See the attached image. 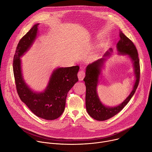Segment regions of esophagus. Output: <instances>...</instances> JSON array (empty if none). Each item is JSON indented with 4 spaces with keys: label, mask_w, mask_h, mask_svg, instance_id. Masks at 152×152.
<instances>
[{
    "label": "esophagus",
    "mask_w": 152,
    "mask_h": 152,
    "mask_svg": "<svg viewBox=\"0 0 152 152\" xmlns=\"http://www.w3.org/2000/svg\"><path fill=\"white\" fill-rule=\"evenodd\" d=\"M85 73L84 71L80 70L78 72V74H77V76H78V78H79V80H82L83 77H85Z\"/></svg>",
    "instance_id": "1"
}]
</instances>
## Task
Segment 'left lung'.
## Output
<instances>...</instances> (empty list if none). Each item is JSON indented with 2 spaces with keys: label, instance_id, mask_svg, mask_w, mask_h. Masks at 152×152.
Masks as SVG:
<instances>
[{
  "label": "left lung",
  "instance_id": "1",
  "mask_svg": "<svg viewBox=\"0 0 152 152\" xmlns=\"http://www.w3.org/2000/svg\"><path fill=\"white\" fill-rule=\"evenodd\" d=\"M120 39L117 45V50L119 53L128 55L133 61L136 80L132 92L123 103L115 107L105 106L100 101L96 90L101 67L105 59L102 58L90 64L86 67V75L83 79L86 86L85 104L88 114L96 120H106L121 111L134 96L140 82V66L137 49L134 42L121 31L120 33ZM111 52L112 49H110L109 51H107L104 53V56H109Z\"/></svg>",
  "mask_w": 152,
  "mask_h": 152
}]
</instances>
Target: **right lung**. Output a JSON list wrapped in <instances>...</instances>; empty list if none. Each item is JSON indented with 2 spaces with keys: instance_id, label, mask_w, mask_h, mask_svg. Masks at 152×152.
Wrapping results in <instances>:
<instances>
[{
  "instance_id": "right-lung-1",
  "label": "right lung",
  "mask_w": 152,
  "mask_h": 152,
  "mask_svg": "<svg viewBox=\"0 0 152 152\" xmlns=\"http://www.w3.org/2000/svg\"><path fill=\"white\" fill-rule=\"evenodd\" d=\"M38 25H35L19 41L14 56L13 72L21 100L37 117L53 120L60 117L65 110L67 93L78 81L79 67L58 68L53 72L45 91L38 93L30 90L23 79L20 57L32 45L37 37Z\"/></svg>"
}]
</instances>
